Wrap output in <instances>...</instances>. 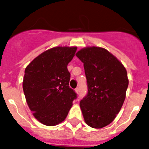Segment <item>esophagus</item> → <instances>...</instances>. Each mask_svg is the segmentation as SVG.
I'll return each mask as SVG.
<instances>
[{"mask_svg": "<svg viewBox=\"0 0 149 149\" xmlns=\"http://www.w3.org/2000/svg\"><path fill=\"white\" fill-rule=\"evenodd\" d=\"M74 90H75V92H76V93H77V94H78V93H79V88H76Z\"/></svg>", "mask_w": 149, "mask_h": 149, "instance_id": "esophagus-1", "label": "esophagus"}]
</instances>
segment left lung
Segmentation results:
<instances>
[{"mask_svg":"<svg viewBox=\"0 0 149 149\" xmlns=\"http://www.w3.org/2000/svg\"><path fill=\"white\" fill-rule=\"evenodd\" d=\"M76 56L84 64L87 93L79 102L86 123L93 128L109 125L120 112L128 79L122 63L108 50L92 47Z\"/></svg>","mask_w":149,"mask_h":149,"instance_id":"1","label":"left lung"}]
</instances>
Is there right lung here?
Returning <instances> with one entry per match:
<instances>
[{
  "label": "right lung",
  "mask_w": 149,
  "mask_h": 149,
  "mask_svg": "<svg viewBox=\"0 0 149 149\" xmlns=\"http://www.w3.org/2000/svg\"><path fill=\"white\" fill-rule=\"evenodd\" d=\"M77 47H57L41 53L25 70L23 90L35 118L53 126L64 120L77 98L69 86L70 73L67 64Z\"/></svg>",
  "instance_id": "right-lung-1"
}]
</instances>
